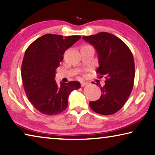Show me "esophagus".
Masks as SVG:
<instances>
[{"mask_svg":"<svg viewBox=\"0 0 155 155\" xmlns=\"http://www.w3.org/2000/svg\"><path fill=\"white\" fill-rule=\"evenodd\" d=\"M88 84V82H81V87H85V86H87Z\"/></svg>","mask_w":155,"mask_h":155,"instance_id":"obj_1","label":"esophagus"}]
</instances>
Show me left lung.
I'll return each instance as SVG.
<instances>
[{"label":"left lung","instance_id":"1","mask_svg":"<svg viewBox=\"0 0 155 155\" xmlns=\"http://www.w3.org/2000/svg\"><path fill=\"white\" fill-rule=\"evenodd\" d=\"M82 38L97 50L100 67L96 72L106 78L105 85L100 87V99L90 101L89 106L100 115H113L123 107L133 90L135 80L133 54L122 40L110 33L100 32Z\"/></svg>","mask_w":155,"mask_h":155}]
</instances>
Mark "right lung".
<instances>
[{"label":"right lung","instance_id":"obj_1","mask_svg":"<svg viewBox=\"0 0 155 155\" xmlns=\"http://www.w3.org/2000/svg\"><path fill=\"white\" fill-rule=\"evenodd\" d=\"M80 38L45 34L25 51L21 67L22 83L28 100L40 113L47 115L62 113L67 108L71 92L80 88L78 81L61 82L58 86L55 80V70L65 51Z\"/></svg>","mask_w":155,"mask_h":155}]
</instances>
